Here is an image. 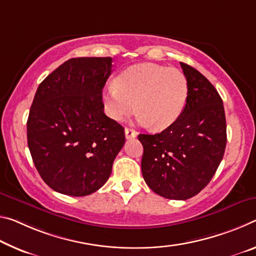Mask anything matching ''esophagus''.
Wrapping results in <instances>:
<instances>
[{
  "instance_id": "esophagus-1",
  "label": "esophagus",
  "mask_w": 256,
  "mask_h": 256,
  "mask_svg": "<svg viewBox=\"0 0 256 256\" xmlns=\"http://www.w3.org/2000/svg\"><path fill=\"white\" fill-rule=\"evenodd\" d=\"M138 136V132L134 131V130L132 128H125V136H126V139H133V138H136Z\"/></svg>"
}]
</instances>
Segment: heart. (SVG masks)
Segmentation results:
<instances>
[{
	"mask_svg": "<svg viewBox=\"0 0 256 256\" xmlns=\"http://www.w3.org/2000/svg\"><path fill=\"white\" fill-rule=\"evenodd\" d=\"M188 82L178 68L140 64L118 75L104 90V104L109 117L120 120L134 108L138 123L155 130L172 125L184 112Z\"/></svg>",
	"mask_w": 256,
	"mask_h": 256,
	"instance_id": "obj_1",
	"label": "heart"
}]
</instances>
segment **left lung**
Wrapping results in <instances>:
<instances>
[{
	"label": "left lung",
	"instance_id": "left-lung-1",
	"mask_svg": "<svg viewBox=\"0 0 256 256\" xmlns=\"http://www.w3.org/2000/svg\"><path fill=\"white\" fill-rule=\"evenodd\" d=\"M188 82L184 112L156 134H139L144 146L141 171L154 192L184 200L202 192L220 165L226 144L224 107L212 83L180 62Z\"/></svg>",
	"mask_w": 256,
	"mask_h": 256
}]
</instances>
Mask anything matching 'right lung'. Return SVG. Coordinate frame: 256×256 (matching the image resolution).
I'll use <instances>...</instances> for the list:
<instances>
[{"label": "right lung", "instance_id": "add662e5", "mask_svg": "<svg viewBox=\"0 0 256 256\" xmlns=\"http://www.w3.org/2000/svg\"><path fill=\"white\" fill-rule=\"evenodd\" d=\"M112 59L72 58L38 85L27 142L40 178L54 192L88 196L109 179L125 144L124 128L104 112Z\"/></svg>", "mask_w": 256, "mask_h": 256}]
</instances>
